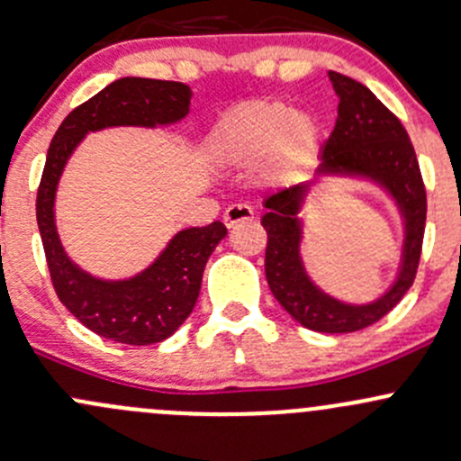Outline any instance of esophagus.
<instances>
[{
	"mask_svg": "<svg viewBox=\"0 0 461 461\" xmlns=\"http://www.w3.org/2000/svg\"><path fill=\"white\" fill-rule=\"evenodd\" d=\"M222 221H225L227 227H234L239 222H249L254 221V210L249 205H243V203H236V205L227 207Z\"/></svg>",
	"mask_w": 461,
	"mask_h": 461,
	"instance_id": "1",
	"label": "esophagus"
}]
</instances>
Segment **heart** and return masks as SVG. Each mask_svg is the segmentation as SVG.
I'll return each instance as SVG.
<instances>
[{"instance_id":"b5f03b06","label":"heart","mask_w":461,"mask_h":461,"mask_svg":"<svg viewBox=\"0 0 461 461\" xmlns=\"http://www.w3.org/2000/svg\"><path fill=\"white\" fill-rule=\"evenodd\" d=\"M322 139L318 116L287 101L256 99L236 108L212 137V158L222 167L258 166L260 181L287 185L316 158Z\"/></svg>"}]
</instances>
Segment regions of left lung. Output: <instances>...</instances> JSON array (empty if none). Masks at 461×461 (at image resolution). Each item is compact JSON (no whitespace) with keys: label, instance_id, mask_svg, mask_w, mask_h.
<instances>
[{"label":"left lung","instance_id":"obj_1","mask_svg":"<svg viewBox=\"0 0 461 461\" xmlns=\"http://www.w3.org/2000/svg\"><path fill=\"white\" fill-rule=\"evenodd\" d=\"M338 99L333 132L322 145L316 181L280 190L265 201L267 230L265 274L271 294L303 327L320 333H351L371 327L404 298L418 274L426 222V190L413 143L400 119L360 81L329 72ZM318 176H362L392 194L405 218V247L396 283L369 305H347L316 288L299 258L302 223L297 214Z\"/></svg>","mask_w":461,"mask_h":461}]
</instances>
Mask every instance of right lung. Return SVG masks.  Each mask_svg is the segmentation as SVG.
I'll return each instance as SVG.
<instances>
[{"instance_id":"right-lung-1","label":"right lung","mask_w":461,"mask_h":461,"mask_svg":"<svg viewBox=\"0 0 461 461\" xmlns=\"http://www.w3.org/2000/svg\"><path fill=\"white\" fill-rule=\"evenodd\" d=\"M192 90L178 81L123 77L66 116L48 148L37 190V225L52 287L68 312L90 331L123 345H154L190 316L201 292L203 269L227 227L181 230L158 258L128 280H101L68 258L55 225V194L68 158L88 132L114 125H169L190 113Z\"/></svg>"}]
</instances>
